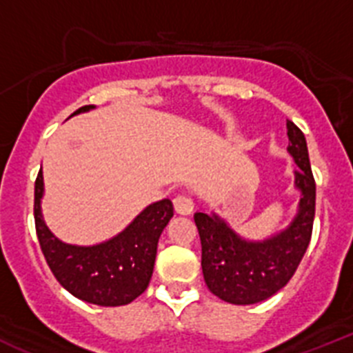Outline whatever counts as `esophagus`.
Returning a JSON list of instances; mask_svg holds the SVG:
<instances>
[{
	"mask_svg": "<svg viewBox=\"0 0 353 353\" xmlns=\"http://www.w3.org/2000/svg\"><path fill=\"white\" fill-rule=\"evenodd\" d=\"M173 205H174V210L179 212V214H182V215H189L192 212V208H194L192 199L189 198V196H185V194L174 196Z\"/></svg>",
	"mask_w": 353,
	"mask_h": 353,
	"instance_id": "obj_1",
	"label": "esophagus"
}]
</instances>
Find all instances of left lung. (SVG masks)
Returning a JSON list of instances; mask_svg holds the SVG:
<instances>
[{"label":"left lung","instance_id":"1","mask_svg":"<svg viewBox=\"0 0 353 353\" xmlns=\"http://www.w3.org/2000/svg\"><path fill=\"white\" fill-rule=\"evenodd\" d=\"M288 152L299 170L295 187L301 191L299 212L286 230L265 240L236 235L219 215L196 212L194 223L201 240V269L214 295L230 304H256L272 297L297 270L313 233L316 183L302 130L286 121Z\"/></svg>","mask_w":353,"mask_h":353}]
</instances>
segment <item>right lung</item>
<instances>
[{
  "mask_svg": "<svg viewBox=\"0 0 353 353\" xmlns=\"http://www.w3.org/2000/svg\"><path fill=\"white\" fill-rule=\"evenodd\" d=\"M83 105L70 114L90 111ZM42 170L35 180V228L40 249L61 286L74 297L97 305H125L146 290L154 272L157 242L173 217V203L161 199L146 207L121 233L97 245H72L56 239L40 210Z\"/></svg>",
  "mask_w": 353,
  "mask_h": 353,
  "instance_id": "add662e5",
  "label": "right lung"
}]
</instances>
